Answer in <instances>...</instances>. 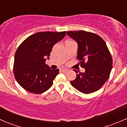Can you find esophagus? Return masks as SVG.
<instances>
[{"label": "esophagus", "instance_id": "obj_1", "mask_svg": "<svg viewBox=\"0 0 127 127\" xmlns=\"http://www.w3.org/2000/svg\"><path fill=\"white\" fill-rule=\"evenodd\" d=\"M60 71L63 72H66L67 71V69H60Z\"/></svg>", "mask_w": 127, "mask_h": 127}]
</instances>
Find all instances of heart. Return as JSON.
Wrapping results in <instances>:
<instances>
[{
  "label": "heart",
  "instance_id": "obj_1",
  "mask_svg": "<svg viewBox=\"0 0 127 127\" xmlns=\"http://www.w3.org/2000/svg\"><path fill=\"white\" fill-rule=\"evenodd\" d=\"M67 42H70V41H67Z\"/></svg>",
  "mask_w": 127,
  "mask_h": 127
}]
</instances>
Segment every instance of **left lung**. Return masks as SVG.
Listing matches in <instances>:
<instances>
[{
	"label": "left lung",
	"mask_w": 127,
	"mask_h": 127,
	"mask_svg": "<svg viewBox=\"0 0 127 127\" xmlns=\"http://www.w3.org/2000/svg\"><path fill=\"white\" fill-rule=\"evenodd\" d=\"M67 34L78 44L77 57L84 72L74 69L77 76L71 84L75 89L89 94L100 89L112 68V59L104 40L97 34L84 31H68Z\"/></svg>",
	"instance_id": "left-lung-1"
}]
</instances>
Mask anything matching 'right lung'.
<instances>
[{"mask_svg":"<svg viewBox=\"0 0 127 127\" xmlns=\"http://www.w3.org/2000/svg\"><path fill=\"white\" fill-rule=\"evenodd\" d=\"M66 31L39 32L28 37L20 44L15 55L13 72L20 86L35 94L49 89L59 69L45 64L55 43L62 40Z\"/></svg>","mask_w":127,"mask_h":127,"instance_id":"right-lung-1","label":"right lung"}]
</instances>
